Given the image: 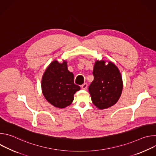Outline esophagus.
Masks as SVG:
<instances>
[{
  "label": "esophagus",
  "instance_id": "obj_1",
  "mask_svg": "<svg viewBox=\"0 0 156 156\" xmlns=\"http://www.w3.org/2000/svg\"><path fill=\"white\" fill-rule=\"evenodd\" d=\"M81 88L84 90H86L87 88V83H84L82 86H81Z\"/></svg>",
  "mask_w": 156,
  "mask_h": 156
}]
</instances>
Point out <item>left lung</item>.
Masks as SVG:
<instances>
[{
    "instance_id": "8db88e82",
    "label": "left lung",
    "mask_w": 156,
    "mask_h": 156,
    "mask_svg": "<svg viewBox=\"0 0 156 156\" xmlns=\"http://www.w3.org/2000/svg\"><path fill=\"white\" fill-rule=\"evenodd\" d=\"M96 60L93 74L94 80L89 86L93 104L105 109L115 104L121 96L123 80L117 66L112 62Z\"/></svg>"
}]
</instances>
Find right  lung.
I'll return each mask as SVG.
<instances>
[{
    "label": "right lung",
    "instance_id": "right-lung-1",
    "mask_svg": "<svg viewBox=\"0 0 156 156\" xmlns=\"http://www.w3.org/2000/svg\"><path fill=\"white\" fill-rule=\"evenodd\" d=\"M42 92L53 106L63 108L70 105L80 87L74 83V75L69 71L67 62L52 61L44 72L41 80Z\"/></svg>",
    "mask_w": 156,
    "mask_h": 156
}]
</instances>
